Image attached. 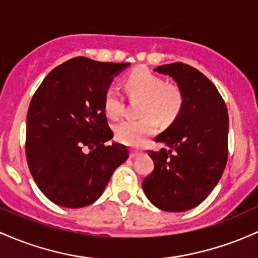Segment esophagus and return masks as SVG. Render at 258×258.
Returning a JSON list of instances; mask_svg holds the SVG:
<instances>
[{"label":"esophagus","instance_id":"34e87169","mask_svg":"<svg viewBox=\"0 0 258 258\" xmlns=\"http://www.w3.org/2000/svg\"><path fill=\"white\" fill-rule=\"evenodd\" d=\"M138 156H140V152H138V151H130V155H129L130 158H137Z\"/></svg>","mask_w":258,"mask_h":258}]
</instances>
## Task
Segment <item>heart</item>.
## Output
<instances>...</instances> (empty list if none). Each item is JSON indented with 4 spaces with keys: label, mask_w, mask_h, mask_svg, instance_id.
Instances as JSON below:
<instances>
[{
    "label": "heart",
    "mask_w": 258,
    "mask_h": 258,
    "mask_svg": "<svg viewBox=\"0 0 258 258\" xmlns=\"http://www.w3.org/2000/svg\"><path fill=\"white\" fill-rule=\"evenodd\" d=\"M125 89L132 98H141L137 120H123L115 126V138L128 146H141L157 130V120L169 125L180 114L184 106L183 92L176 85L166 84L149 69L138 68L125 78ZM108 117L117 119L124 112V100L115 88H109L103 98Z\"/></svg>",
    "instance_id": "b5f03b06"
}]
</instances>
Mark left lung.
Here are the masks:
<instances>
[{
    "label": "left lung",
    "instance_id": "1",
    "mask_svg": "<svg viewBox=\"0 0 258 258\" xmlns=\"http://www.w3.org/2000/svg\"><path fill=\"white\" fill-rule=\"evenodd\" d=\"M183 92L180 114L156 138L169 150L150 151L155 168L144 179L147 199L162 211L184 212L201 204L219 181L228 158L227 106L211 80L184 63L155 68Z\"/></svg>",
    "mask_w": 258,
    "mask_h": 258
}]
</instances>
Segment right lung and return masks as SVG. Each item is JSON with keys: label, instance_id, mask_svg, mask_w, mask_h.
<instances>
[{"label": "right lung", "instance_id": "right-lung-1", "mask_svg": "<svg viewBox=\"0 0 258 258\" xmlns=\"http://www.w3.org/2000/svg\"><path fill=\"white\" fill-rule=\"evenodd\" d=\"M128 66L77 57L51 71L34 95L27 115V161L53 204L89 206L128 160L124 145H107L113 133L103 106L113 78Z\"/></svg>", "mask_w": 258, "mask_h": 258}]
</instances>
